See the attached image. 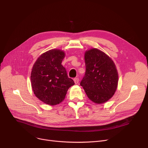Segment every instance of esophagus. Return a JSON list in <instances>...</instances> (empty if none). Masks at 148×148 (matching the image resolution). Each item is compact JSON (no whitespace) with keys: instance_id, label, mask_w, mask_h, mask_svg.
<instances>
[{"instance_id":"obj_1","label":"esophagus","mask_w":148,"mask_h":148,"mask_svg":"<svg viewBox=\"0 0 148 148\" xmlns=\"http://www.w3.org/2000/svg\"><path fill=\"white\" fill-rule=\"evenodd\" d=\"M74 83L75 84H78L79 82V78H74Z\"/></svg>"}]
</instances>
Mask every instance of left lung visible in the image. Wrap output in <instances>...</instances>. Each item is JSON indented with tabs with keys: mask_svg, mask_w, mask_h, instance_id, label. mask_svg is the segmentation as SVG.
Segmentation results:
<instances>
[{
	"mask_svg": "<svg viewBox=\"0 0 148 148\" xmlns=\"http://www.w3.org/2000/svg\"><path fill=\"white\" fill-rule=\"evenodd\" d=\"M86 73L80 82L88 97L97 104L110 99L117 89L118 74L112 59L97 49L84 54Z\"/></svg>",
	"mask_w": 148,
	"mask_h": 148,
	"instance_id": "1",
	"label": "left lung"
}]
</instances>
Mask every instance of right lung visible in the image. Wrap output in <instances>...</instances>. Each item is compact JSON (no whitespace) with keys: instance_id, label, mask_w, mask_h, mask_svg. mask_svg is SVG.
Returning a JSON list of instances; mask_svg holds the SVG:
<instances>
[{"instance_id":"obj_1","label":"right lung","mask_w":148,"mask_h":148,"mask_svg":"<svg viewBox=\"0 0 148 148\" xmlns=\"http://www.w3.org/2000/svg\"><path fill=\"white\" fill-rule=\"evenodd\" d=\"M65 53L53 49L44 53L33 66L30 80L35 96L43 103L54 106L65 99L68 89L74 84L62 65Z\"/></svg>"}]
</instances>
